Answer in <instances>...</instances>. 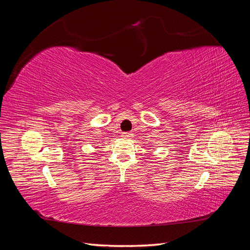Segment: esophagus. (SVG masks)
<instances>
[{"mask_svg": "<svg viewBox=\"0 0 250 250\" xmlns=\"http://www.w3.org/2000/svg\"><path fill=\"white\" fill-rule=\"evenodd\" d=\"M122 137L125 138V139L131 138V137H132V133H131V132H123V133H122Z\"/></svg>", "mask_w": 250, "mask_h": 250, "instance_id": "1", "label": "esophagus"}]
</instances>
